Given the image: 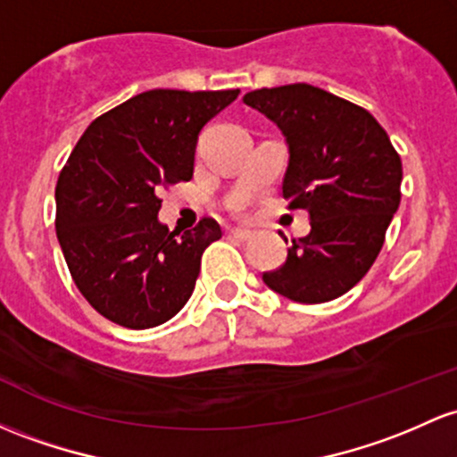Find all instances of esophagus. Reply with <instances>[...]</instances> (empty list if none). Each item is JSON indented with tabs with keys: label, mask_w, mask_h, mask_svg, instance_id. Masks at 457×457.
Wrapping results in <instances>:
<instances>
[{
	"label": "esophagus",
	"mask_w": 457,
	"mask_h": 457,
	"mask_svg": "<svg viewBox=\"0 0 457 457\" xmlns=\"http://www.w3.org/2000/svg\"><path fill=\"white\" fill-rule=\"evenodd\" d=\"M229 234H232V237L234 238H238V240H249V238H252L253 237V234L252 232H249V229H229Z\"/></svg>",
	"instance_id": "1"
}]
</instances>
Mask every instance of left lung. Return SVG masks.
Returning <instances> with one entry per match:
<instances>
[{"label": "left lung", "mask_w": 457, "mask_h": 457, "mask_svg": "<svg viewBox=\"0 0 457 457\" xmlns=\"http://www.w3.org/2000/svg\"><path fill=\"white\" fill-rule=\"evenodd\" d=\"M243 102L282 132V195L310 219L308 237L293 240L286 262L262 282L299 303L332 302L382 249L401 202L399 154L373 114L310 84L252 90Z\"/></svg>", "instance_id": "obj_1"}]
</instances>
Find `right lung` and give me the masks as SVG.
Returning a JSON list of instances; mask_svg holds the SVG:
<instances>
[{
  "label": "right lung",
  "mask_w": 457,
  "mask_h": 457,
  "mask_svg": "<svg viewBox=\"0 0 457 457\" xmlns=\"http://www.w3.org/2000/svg\"><path fill=\"white\" fill-rule=\"evenodd\" d=\"M240 90L154 88L88 125L60 171L56 234L79 293L129 329L167 323L188 302L214 219L188 232L158 220L160 188L188 182L202 128Z\"/></svg>",
  "instance_id": "right-lung-1"
}]
</instances>
